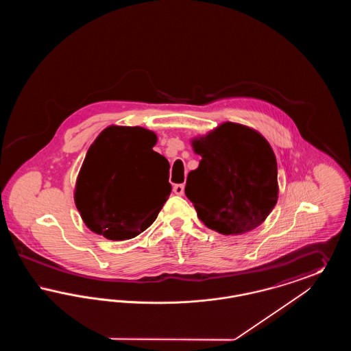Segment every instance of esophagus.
I'll list each match as a JSON object with an SVG mask.
<instances>
[{"label":"esophagus","mask_w":351,"mask_h":351,"mask_svg":"<svg viewBox=\"0 0 351 351\" xmlns=\"http://www.w3.org/2000/svg\"><path fill=\"white\" fill-rule=\"evenodd\" d=\"M173 193L182 196L184 193V184H176V185H173Z\"/></svg>","instance_id":"1"}]
</instances>
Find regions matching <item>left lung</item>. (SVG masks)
I'll return each mask as SVG.
<instances>
[{
	"label": "left lung",
	"mask_w": 351,
	"mask_h": 351,
	"mask_svg": "<svg viewBox=\"0 0 351 351\" xmlns=\"http://www.w3.org/2000/svg\"><path fill=\"white\" fill-rule=\"evenodd\" d=\"M192 146L201 160L188 173L185 195L201 221L223 235L259 226L278 202V165L267 141L225 122Z\"/></svg>",
	"instance_id": "obj_1"
}]
</instances>
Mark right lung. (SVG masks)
Here are the masks:
<instances>
[{
	"label": "right lung",
	"mask_w": 351,
	"mask_h": 351,
	"mask_svg": "<svg viewBox=\"0 0 351 351\" xmlns=\"http://www.w3.org/2000/svg\"><path fill=\"white\" fill-rule=\"evenodd\" d=\"M156 135L143 128L109 126L96 138L80 169L75 204L85 225L112 241L145 232L171 193H158L167 159L152 150Z\"/></svg>",
	"instance_id": "obj_1"
}]
</instances>
